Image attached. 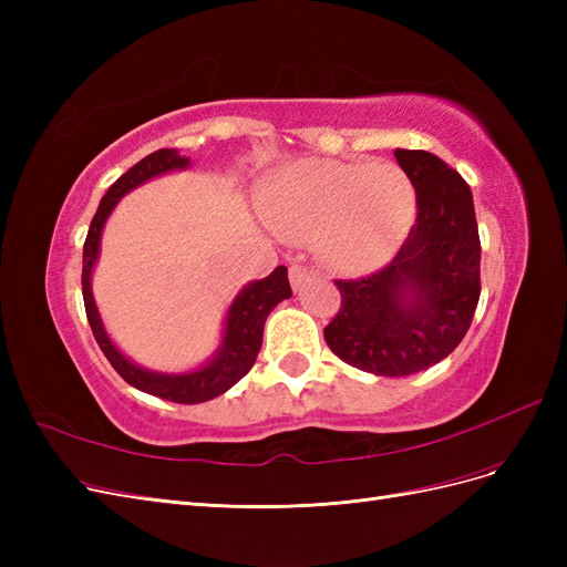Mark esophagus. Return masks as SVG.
Wrapping results in <instances>:
<instances>
[{
    "label": "esophagus",
    "instance_id": "esophagus-1",
    "mask_svg": "<svg viewBox=\"0 0 567 567\" xmlns=\"http://www.w3.org/2000/svg\"><path fill=\"white\" fill-rule=\"evenodd\" d=\"M310 274H312V269H307L305 265H290V269H288L290 286L298 290L307 279H310Z\"/></svg>",
    "mask_w": 567,
    "mask_h": 567
}]
</instances>
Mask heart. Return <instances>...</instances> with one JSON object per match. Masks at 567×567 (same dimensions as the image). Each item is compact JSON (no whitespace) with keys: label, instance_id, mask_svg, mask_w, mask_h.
<instances>
[{"label":"heart","instance_id":"heart-1","mask_svg":"<svg viewBox=\"0 0 567 567\" xmlns=\"http://www.w3.org/2000/svg\"><path fill=\"white\" fill-rule=\"evenodd\" d=\"M271 229L312 238L342 271L379 267L400 248L416 219L414 184L398 167L305 161L279 175L267 198Z\"/></svg>","mask_w":567,"mask_h":567}]
</instances>
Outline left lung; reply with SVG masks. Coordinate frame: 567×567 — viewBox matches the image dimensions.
I'll return each mask as SVG.
<instances>
[{
    "label": "left lung",
    "instance_id": "left-lung-1",
    "mask_svg": "<svg viewBox=\"0 0 567 567\" xmlns=\"http://www.w3.org/2000/svg\"><path fill=\"white\" fill-rule=\"evenodd\" d=\"M416 188V221L392 260L333 281L340 310L323 329L342 362L411 375L456 350L480 300V236L468 184L427 151H394Z\"/></svg>",
    "mask_w": 567,
    "mask_h": 567
}]
</instances>
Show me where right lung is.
<instances>
[{"label": "right lung", "mask_w": 567, "mask_h": 567, "mask_svg": "<svg viewBox=\"0 0 567 567\" xmlns=\"http://www.w3.org/2000/svg\"><path fill=\"white\" fill-rule=\"evenodd\" d=\"M188 158H182L175 148H158L153 151L151 156L142 158L136 165H132L127 173L115 179V184L109 188L106 196L101 198L99 210L92 219L87 238H84V250H82V298H84V312H87V321L92 326V333L99 342L101 352L106 354L111 367L123 375V379L142 392L156 394L161 400L177 402V404H198L219 398L221 392H227L231 385H236L244 375L252 369L257 352L262 348V331L269 312L277 307L281 300L293 296L288 284V269L277 267L269 277L246 286L234 305L229 307L227 326H225V338H221V348L217 357L208 367H203L192 373H179V375H167V373H153L142 367L132 364L130 359L120 352L111 338L104 331V323L99 319L96 305L92 298L90 277L92 267L99 255V241H101V229H104V221L115 208L120 196H125L130 188L140 186L142 182L163 175L167 169H179L186 167Z\"/></svg>", "instance_id": "1"}]
</instances>
